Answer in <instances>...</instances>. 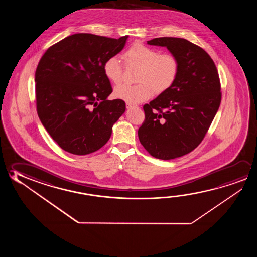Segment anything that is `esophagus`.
Segmentation results:
<instances>
[{
    "label": "esophagus",
    "mask_w": 257,
    "mask_h": 257,
    "mask_svg": "<svg viewBox=\"0 0 257 257\" xmlns=\"http://www.w3.org/2000/svg\"><path fill=\"white\" fill-rule=\"evenodd\" d=\"M136 107V106H138L137 105H135V104H132V103H126V107L127 108H131V107Z\"/></svg>",
    "instance_id": "1"
}]
</instances>
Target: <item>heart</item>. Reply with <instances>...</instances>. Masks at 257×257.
I'll return each mask as SVG.
<instances>
[{
  "instance_id": "b5f03b06",
  "label": "heart",
  "mask_w": 257,
  "mask_h": 257,
  "mask_svg": "<svg viewBox=\"0 0 257 257\" xmlns=\"http://www.w3.org/2000/svg\"><path fill=\"white\" fill-rule=\"evenodd\" d=\"M122 58L127 65L140 67L135 85H120L114 88V96L128 103H139L153 97L154 93L161 94L171 88L176 82L180 63L172 53L161 51L135 43L127 49ZM122 62L116 55L106 58L103 64V72L111 83L117 85L122 81Z\"/></svg>"
}]
</instances>
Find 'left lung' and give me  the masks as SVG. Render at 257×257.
<instances>
[{"mask_svg": "<svg viewBox=\"0 0 257 257\" xmlns=\"http://www.w3.org/2000/svg\"><path fill=\"white\" fill-rule=\"evenodd\" d=\"M147 43L167 47L179 60L180 71L171 88L143 105L138 136L152 157L173 160L194 150L209 130L221 101L219 72L206 51L185 38Z\"/></svg>", "mask_w": 257, "mask_h": 257, "instance_id": "obj_1", "label": "left lung"}]
</instances>
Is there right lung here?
<instances>
[{
    "mask_svg": "<svg viewBox=\"0 0 257 257\" xmlns=\"http://www.w3.org/2000/svg\"><path fill=\"white\" fill-rule=\"evenodd\" d=\"M127 38L72 35L51 46L39 61L35 73L37 112L63 151L86 155L110 139L125 103L106 99L113 88L103 64L122 51Z\"/></svg>",
    "mask_w": 257,
    "mask_h": 257,
    "instance_id": "obj_1",
    "label": "right lung"
}]
</instances>
